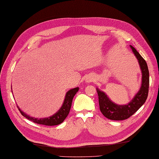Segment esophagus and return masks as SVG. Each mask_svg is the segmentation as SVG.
<instances>
[{
	"label": "esophagus",
	"mask_w": 159,
	"mask_h": 159,
	"mask_svg": "<svg viewBox=\"0 0 159 159\" xmlns=\"http://www.w3.org/2000/svg\"><path fill=\"white\" fill-rule=\"evenodd\" d=\"M89 80H90V79H87V82H88V81H90Z\"/></svg>",
	"instance_id": "esophagus-1"
}]
</instances>
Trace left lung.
<instances>
[{
	"mask_svg": "<svg viewBox=\"0 0 159 159\" xmlns=\"http://www.w3.org/2000/svg\"><path fill=\"white\" fill-rule=\"evenodd\" d=\"M130 48L138 60L142 75L141 87L133 99L127 105H117L113 103L104 92L97 88L101 112L105 117L111 120H124L129 118L140 108L148 97L149 71L147 64L135 48L132 46Z\"/></svg>",
	"mask_w": 159,
	"mask_h": 159,
	"instance_id": "left-lung-1",
	"label": "left lung"
}]
</instances>
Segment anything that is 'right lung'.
Segmentation results:
<instances>
[{
  "label": "right lung",
  "mask_w": 159,
  "mask_h": 159,
  "mask_svg": "<svg viewBox=\"0 0 159 159\" xmlns=\"http://www.w3.org/2000/svg\"><path fill=\"white\" fill-rule=\"evenodd\" d=\"M79 89V87H76L75 89H70V91H68L66 94V97H65L62 106L61 107V108L55 113V114L49 117H45V118H39V119L35 118V117H31L29 115H27L26 113L22 111L18 106H17V108L19 109V111L21 112V115L23 116L26 117V118L29 120L34 122V123L45 125H58L61 123H62L64 120L66 119V117L68 116L71 108L73 97H75L76 93L78 92Z\"/></svg>",
  "instance_id": "1"
}]
</instances>
